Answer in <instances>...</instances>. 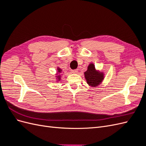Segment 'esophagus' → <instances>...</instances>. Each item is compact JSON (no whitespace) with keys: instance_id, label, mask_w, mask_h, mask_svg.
<instances>
[{"instance_id":"1","label":"esophagus","mask_w":146,"mask_h":146,"mask_svg":"<svg viewBox=\"0 0 146 146\" xmlns=\"http://www.w3.org/2000/svg\"><path fill=\"white\" fill-rule=\"evenodd\" d=\"M72 72L73 74H77L78 72V69H74L72 70Z\"/></svg>"}]
</instances>
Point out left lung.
I'll return each mask as SVG.
<instances>
[{
	"mask_svg": "<svg viewBox=\"0 0 146 146\" xmlns=\"http://www.w3.org/2000/svg\"><path fill=\"white\" fill-rule=\"evenodd\" d=\"M84 74L87 83L94 87L98 86L104 78L103 72L97 71L94 64L92 63H91L88 66V69Z\"/></svg>",
	"mask_w": 146,
	"mask_h": 146,
	"instance_id": "8db88e82",
	"label": "left lung"
}]
</instances>
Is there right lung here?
I'll list each match as a JSON object with an SVG mask.
<instances>
[{
	"instance_id": "right-lung-1",
	"label": "right lung",
	"mask_w": 146,
	"mask_h": 146,
	"mask_svg": "<svg viewBox=\"0 0 146 146\" xmlns=\"http://www.w3.org/2000/svg\"><path fill=\"white\" fill-rule=\"evenodd\" d=\"M58 69V72H59V73H61V71H62V70H61V69H60V68H58V69ZM57 78H57V79H58V80H60V75H59V76H56Z\"/></svg>"
}]
</instances>
